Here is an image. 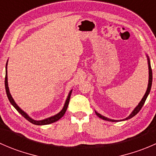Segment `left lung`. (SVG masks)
Returning <instances> with one entry per match:
<instances>
[{
    "label": "left lung",
    "mask_w": 156,
    "mask_h": 156,
    "mask_svg": "<svg viewBox=\"0 0 156 156\" xmlns=\"http://www.w3.org/2000/svg\"><path fill=\"white\" fill-rule=\"evenodd\" d=\"M147 57H148V56H147ZM148 64H149V84H148V87H147V90H146V92L145 95H144V97H143L142 100H141V101L140 102V103H139V104H138V106L134 108V110H133V112H132L131 114H130V115L128 116V117L126 118V119H123L124 121L127 120V119H131V118H133V116L136 115L137 114L138 112H139L141 108H142L143 106H144V103H145V101H146V98H147L148 95H149V92H150L151 87H152V68H151V65H150V62H149V57H148ZM96 114H97V115L98 116L99 118H100V119H103V120L108 121V122H119V120H112V119H108V118L104 117V116L101 115H100V114L97 113V112H96Z\"/></svg>",
    "instance_id": "8db88e82"
}]
</instances>
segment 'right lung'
Returning <instances> with one entry per match:
<instances>
[{"label":"right lung","mask_w":156,"mask_h":156,"mask_svg":"<svg viewBox=\"0 0 156 156\" xmlns=\"http://www.w3.org/2000/svg\"><path fill=\"white\" fill-rule=\"evenodd\" d=\"M7 64H6V75H5V89H6V93H7V97H8V100H10L11 104L13 106V107L15 108L16 109L17 111H18L19 112H20V114H21L22 115H23V117L26 119V120H28L29 122H31V123L34 124V125H49V124L53 123V122H56V121H58L59 119H60L64 115V114L66 113V111L67 108H68L69 103V100H70V97H71V94H72V90L70 91L68 97H67V100H66V101L65 105H64L63 108H62V109L61 110V112H59L58 114H56V115H53V116H52V117H50V118H48V119H44V120H41V121H35V120H33V119H31V118H30L29 116L28 115L26 114L24 111H23L21 108L17 106L16 103H15V101H14L13 99H12V97H11V94H10V91H9L8 83H7Z\"/></svg>","instance_id":"add662e5"}]
</instances>
